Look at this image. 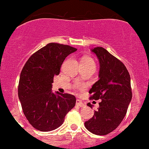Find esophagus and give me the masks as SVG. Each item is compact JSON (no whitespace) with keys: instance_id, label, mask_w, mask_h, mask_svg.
Wrapping results in <instances>:
<instances>
[{"instance_id":"esophagus-1","label":"esophagus","mask_w":149,"mask_h":149,"mask_svg":"<svg viewBox=\"0 0 149 149\" xmlns=\"http://www.w3.org/2000/svg\"><path fill=\"white\" fill-rule=\"evenodd\" d=\"M76 105L79 106L80 107H85V104L83 103V102H82V101H80V100H78L76 101Z\"/></svg>"}]
</instances>
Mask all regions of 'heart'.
<instances>
[{"label": "heart", "instance_id": "heart-1", "mask_svg": "<svg viewBox=\"0 0 149 149\" xmlns=\"http://www.w3.org/2000/svg\"><path fill=\"white\" fill-rule=\"evenodd\" d=\"M81 64H84L86 65H92V66H95V61L92 59V58L86 57L83 58L81 61Z\"/></svg>", "mask_w": 149, "mask_h": 149}]
</instances>
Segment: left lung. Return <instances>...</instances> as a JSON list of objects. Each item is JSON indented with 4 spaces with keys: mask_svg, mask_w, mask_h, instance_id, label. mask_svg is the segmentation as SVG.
<instances>
[{
    "mask_svg": "<svg viewBox=\"0 0 149 149\" xmlns=\"http://www.w3.org/2000/svg\"><path fill=\"white\" fill-rule=\"evenodd\" d=\"M91 51L98 58L100 69V79L89 91L90 99L102 102L85 126L93 134L106 135L116 129L126 115L132 97L130 76L123 63L106 49L97 47ZM88 106L92 107L90 103Z\"/></svg>",
    "mask_w": 149,
    "mask_h": 149,
    "instance_id": "obj_1",
    "label": "left lung"
}]
</instances>
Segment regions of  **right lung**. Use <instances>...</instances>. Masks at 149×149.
Wrapping results in <instances>:
<instances>
[{
  "mask_svg": "<svg viewBox=\"0 0 149 149\" xmlns=\"http://www.w3.org/2000/svg\"><path fill=\"white\" fill-rule=\"evenodd\" d=\"M76 48L51 42L32 54L20 74L18 97L29 123L40 131H52L64 123L75 107L76 97L52 92L53 78L60 72L62 63Z\"/></svg>",
  "mask_w": 149,
  "mask_h": 149,
  "instance_id": "1",
  "label": "right lung"
}]
</instances>
